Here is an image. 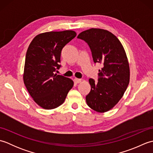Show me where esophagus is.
I'll use <instances>...</instances> for the list:
<instances>
[{"instance_id":"34e87169","label":"esophagus","mask_w":153,"mask_h":153,"mask_svg":"<svg viewBox=\"0 0 153 153\" xmlns=\"http://www.w3.org/2000/svg\"><path fill=\"white\" fill-rule=\"evenodd\" d=\"M82 82V79H78V78H75L74 79V82L76 83H79Z\"/></svg>"}]
</instances>
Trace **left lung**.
I'll list each match as a JSON object with an SVG mask.
<instances>
[{
	"label": "left lung",
	"mask_w": 153,
	"mask_h": 153,
	"mask_svg": "<svg viewBox=\"0 0 153 153\" xmlns=\"http://www.w3.org/2000/svg\"><path fill=\"white\" fill-rule=\"evenodd\" d=\"M77 38L87 43L94 63H99L98 79L90 78L91 91L85 97L91 108L105 112L112 108L124 94L129 82V67L122 43L114 35L102 29L91 28Z\"/></svg>",
	"instance_id": "left-lung-1"
}]
</instances>
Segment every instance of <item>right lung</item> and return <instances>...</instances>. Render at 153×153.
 Instances as JSON below:
<instances>
[{
	"instance_id": "obj_1",
	"label": "right lung",
	"mask_w": 153,
	"mask_h": 153,
	"mask_svg": "<svg viewBox=\"0 0 153 153\" xmlns=\"http://www.w3.org/2000/svg\"><path fill=\"white\" fill-rule=\"evenodd\" d=\"M76 36L71 30L46 32L37 35L27 48L24 82L42 108L50 110L60 106L72 88V80L55 72L61 67L62 50Z\"/></svg>"
}]
</instances>
